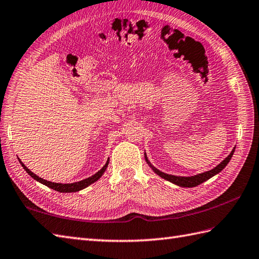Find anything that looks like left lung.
Wrapping results in <instances>:
<instances>
[{"instance_id": "1", "label": "left lung", "mask_w": 259, "mask_h": 259, "mask_svg": "<svg viewBox=\"0 0 259 259\" xmlns=\"http://www.w3.org/2000/svg\"><path fill=\"white\" fill-rule=\"evenodd\" d=\"M234 151H235V148L233 149V151L230 153V155H228L227 158H225L223 161H222L218 166H215L214 169L206 171V172L200 173V174H197V176H194V177H177V176H171V174L163 173V172L159 171L158 169H155L153 165H151V163H150L149 160L147 159L146 154H144V157H146V161L148 162V164L152 167V170L155 173H157L158 176H160L161 178H163L164 180H166V181H170V182L177 184L179 186H182V188H193V186H197V185H200L201 183L207 181L208 179H211L212 177L215 176V174H218L222 170H223L224 167L227 165L228 162H230L231 158L233 157Z\"/></svg>"}]
</instances>
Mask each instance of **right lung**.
Masks as SVG:
<instances>
[{
	"instance_id": "add662e5",
	"label": "right lung",
	"mask_w": 259,
	"mask_h": 259,
	"mask_svg": "<svg viewBox=\"0 0 259 259\" xmlns=\"http://www.w3.org/2000/svg\"><path fill=\"white\" fill-rule=\"evenodd\" d=\"M19 161H20V163L22 164L23 169L25 170L34 180H36V181H38V182L41 183V184H45L46 186H48V188H51V189H53V190L58 191V192H62V193H69V192H78V191H80V190H82V189L87 188L88 185L93 184L94 182H96V181H97V180L100 179V177H101L102 174H104V172L106 171L107 166H108V163H109V159H108L107 162H106V164H105L104 166H102V169H101L100 171H98L97 173L94 174L93 177H90V178H88V179L82 180V181L75 182V183H68V184H62V183H54V182H51V181H47V180H44V179H41V178L37 177V176H36V174H34L32 171H29V169H27V167L25 166V164H24L20 159H19Z\"/></svg>"
}]
</instances>
